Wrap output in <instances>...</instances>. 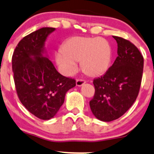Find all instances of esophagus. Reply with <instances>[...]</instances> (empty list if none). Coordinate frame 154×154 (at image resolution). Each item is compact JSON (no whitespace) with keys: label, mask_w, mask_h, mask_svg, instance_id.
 <instances>
[{"label":"esophagus","mask_w":154,"mask_h":154,"mask_svg":"<svg viewBox=\"0 0 154 154\" xmlns=\"http://www.w3.org/2000/svg\"><path fill=\"white\" fill-rule=\"evenodd\" d=\"M85 83V80L82 79H78L76 80V85L77 86H82Z\"/></svg>","instance_id":"obj_1"}]
</instances>
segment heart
<instances>
[{
	"label": "heart",
	"instance_id": "heart-1",
	"mask_svg": "<svg viewBox=\"0 0 154 154\" xmlns=\"http://www.w3.org/2000/svg\"><path fill=\"white\" fill-rule=\"evenodd\" d=\"M112 51L104 38L72 36L56 54V60L66 74L76 71L78 62L82 61L83 72L90 77H98L106 72L112 61Z\"/></svg>",
	"mask_w": 154,
	"mask_h": 154
}]
</instances>
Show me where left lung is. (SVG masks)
Returning a JSON list of instances; mask_svg holds the SVG:
<instances>
[{
	"mask_svg": "<svg viewBox=\"0 0 154 154\" xmlns=\"http://www.w3.org/2000/svg\"><path fill=\"white\" fill-rule=\"evenodd\" d=\"M118 54L112 66L93 82L95 94L90 101L94 116L109 122L121 118L136 100L142 79L144 58L130 41L113 36Z\"/></svg>",
	"mask_w": 154,
	"mask_h": 154,
	"instance_id": "8db88e82",
	"label": "left lung"
}]
</instances>
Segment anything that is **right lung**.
<instances>
[{
	"label": "right lung",
	"mask_w": 154,
	"mask_h": 154,
	"mask_svg": "<svg viewBox=\"0 0 154 154\" xmlns=\"http://www.w3.org/2000/svg\"><path fill=\"white\" fill-rule=\"evenodd\" d=\"M54 30L42 27L25 36L12 57L19 100L28 112L42 120L53 118L63 105L66 93L75 86V79L59 73L51 60L42 56L47 36Z\"/></svg>",
	"instance_id": "1"
}]
</instances>
